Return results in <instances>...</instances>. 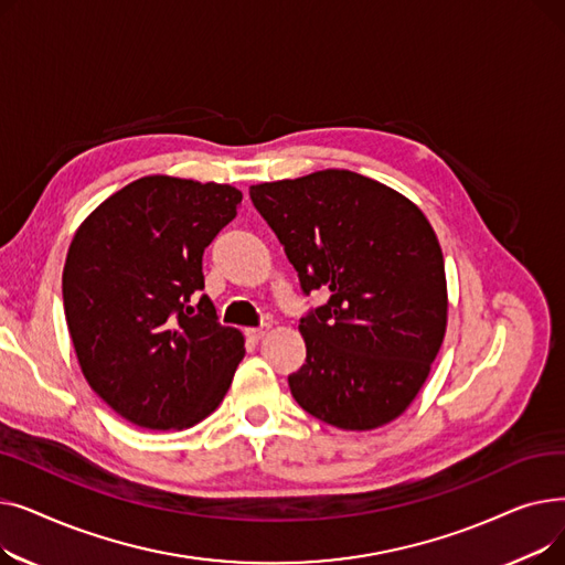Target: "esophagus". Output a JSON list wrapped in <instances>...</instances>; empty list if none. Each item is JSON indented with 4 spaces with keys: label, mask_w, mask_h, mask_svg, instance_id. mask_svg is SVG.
Listing matches in <instances>:
<instances>
[{
    "label": "esophagus",
    "mask_w": 565,
    "mask_h": 565,
    "mask_svg": "<svg viewBox=\"0 0 565 565\" xmlns=\"http://www.w3.org/2000/svg\"><path fill=\"white\" fill-rule=\"evenodd\" d=\"M267 332H270V324H260V328H249V330H245V334H247L252 341L263 339Z\"/></svg>",
    "instance_id": "1"
}]
</instances>
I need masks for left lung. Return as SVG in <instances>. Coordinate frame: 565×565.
<instances>
[{
  "instance_id": "8db88e82",
  "label": "left lung",
  "mask_w": 565,
  "mask_h": 565,
  "mask_svg": "<svg viewBox=\"0 0 565 565\" xmlns=\"http://www.w3.org/2000/svg\"><path fill=\"white\" fill-rule=\"evenodd\" d=\"M305 295L328 305L300 320L305 366L290 394L311 417L373 430L417 398L447 332L437 235L409 199L373 178L324 169L249 188Z\"/></svg>"
}]
</instances>
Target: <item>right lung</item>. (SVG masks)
<instances>
[{"label": "right lung", "instance_id": "add662e5", "mask_svg": "<svg viewBox=\"0 0 565 565\" xmlns=\"http://www.w3.org/2000/svg\"><path fill=\"white\" fill-rule=\"evenodd\" d=\"M243 192L143 175L105 199L68 247L64 311L79 369L116 414L148 430H183L215 412L245 358L203 290L201 258Z\"/></svg>", "mask_w": 565, "mask_h": 565}]
</instances>
